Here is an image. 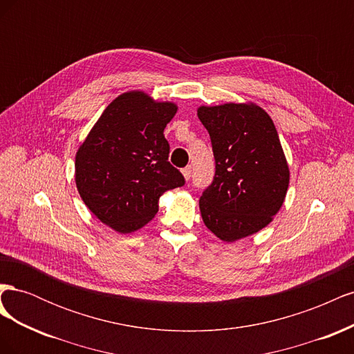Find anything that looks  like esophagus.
<instances>
[{
    "label": "esophagus",
    "mask_w": 354,
    "mask_h": 354,
    "mask_svg": "<svg viewBox=\"0 0 354 354\" xmlns=\"http://www.w3.org/2000/svg\"><path fill=\"white\" fill-rule=\"evenodd\" d=\"M181 173H183V176H185V178H186V180H189V178L192 177V167L189 165V167L183 168V169H181Z\"/></svg>",
    "instance_id": "1"
}]
</instances>
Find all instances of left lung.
<instances>
[{
    "label": "left lung",
    "instance_id": "obj_1",
    "mask_svg": "<svg viewBox=\"0 0 354 354\" xmlns=\"http://www.w3.org/2000/svg\"><path fill=\"white\" fill-rule=\"evenodd\" d=\"M216 176L199 199L205 226L224 242L260 232L281 209L289 168L272 118L255 103L201 106Z\"/></svg>",
    "mask_w": 354,
    "mask_h": 354
}]
</instances>
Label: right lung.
<instances>
[{
	"label": "right lung",
	"mask_w": 354,
	"mask_h": 354,
	"mask_svg": "<svg viewBox=\"0 0 354 354\" xmlns=\"http://www.w3.org/2000/svg\"><path fill=\"white\" fill-rule=\"evenodd\" d=\"M177 104L128 91L103 111L75 156V183L87 208L118 233L142 229L160 195L185 185L168 162L164 136Z\"/></svg>",
	"instance_id": "right-lung-1"
}]
</instances>
